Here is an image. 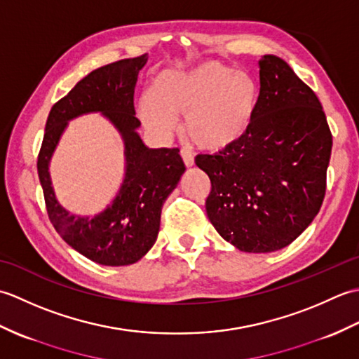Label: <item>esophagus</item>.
Listing matches in <instances>:
<instances>
[{
    "label": "esophagus",
    "mask_w": 359,
    "mask_h": 359,
    "mask_svg": "<svg viewBox=\"0 0 359 359\" xmlns=\"http://www.w3.org/2000/svg\"><path fill=\"white\" fill-rule=\"evenodd\" d=\"M180 156H182V158H184V162H185V166H193L194 165V157H193V154H191V151L189 149H187V148H184L180 151Z\"/></svg>",
    "instance_id": "esophagus-1"
}]
</instances>
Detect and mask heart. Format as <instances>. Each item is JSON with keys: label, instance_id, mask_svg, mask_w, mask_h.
<instances>
[{"label": "heart", "instance_id": "b5f03b06", "mask_svg": "<svg viewBox=\"0 0 359 359\" xmlns=\"http://www.w3.org/2000/svg\"><path fill=\"white\" fill-rule=\"evenodd\" d=\"M259 88L251 75L219 62H203L188 71L158 74L152 90L142 95L139 116L152 134L170 137L185 117V134L203 151H224L253 128Z\"/></svg>", "mask_w": 359, "mask_h": 359}]
</instances>
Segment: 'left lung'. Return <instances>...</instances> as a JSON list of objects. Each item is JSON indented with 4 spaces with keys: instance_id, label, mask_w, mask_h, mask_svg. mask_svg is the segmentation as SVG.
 I'll use <instances>...</instances> for the list:
<instances>
[{
    "instance_id": "1",
    "label": "left lung",
    "mask_w": 359,
    "mask_h": 359,
    "mask_svg": "<svg viewBox=\"0 0 359 359\" xmlns=\"http://www.w3.org/2000/svg\"><path fill=\"white\" fill-rule=\"evenodd\" d=\"M259 108L250 133L231 148L199 154L208 174L212 226L247 253L290 245L311 224L324 196L332 133L321 102L284 60H259Z\"/></svg>"
}]
</instances>
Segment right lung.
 I'll use <instances>...</instances> for the list:
<instances>
[{"label":"right lung","instance_id":"1","mask_svg":"<svg viewBox=\"0 0 359 359\" xmlns=\"http://www.w3.org/2000/svg\"><path fill=\"white\" fill-rule=\"evenodd\" d=\"M148 53L98 67L52 106L36 170L46 210L63 241L97 264L129 265L148 253L160 228L166 197L177 187L185 165L177 148H148L137 128L134 89ZM102 111L118 128L126 143V179L121 191L102 213L93 218L65 210L51 188L48 162L67 121L83 113Z\"/></svg>","mask_w":359,"mask_h":359}]
</instances>
